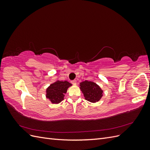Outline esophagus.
<instances>
[{"label": "esophagus", "instance_id": "esophagus-1", "mask_svg": "<svg viewBox=\"0 0 150 150\" xmlns=\"http://www.w3.org/2000/svg\"><path fill=\"white\" fill-rule=\"evenodd\" d=\"M76 83H77V81H76V80H73V81H71V83H72V84H74V85H76Z\"/></svg>", "mask_w": 150, "mask_h": 150}]
</instances>
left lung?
<instances>
[{"instance_id": "8db88e82", "label": "left lung", "mask_w": 150, "mask_h": 150, "mask_svg": "<svg viewBox=\"0 0 150 150\" xmlns=\"http://www.w3.org/2000/svg\"><path fill=\"white\" fill-rule=\"evenodd\" d=\"M79 86L86 100L91 103H96L101 99L103 91L97 84L92 81H85L80 83Z\"/></svg>"}]
</instances>
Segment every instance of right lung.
<instances>
[{
	"instance_id": "add662e5",
	"label": "right lung",
	"mask_w": 150,
	"mask_h": 150,
	"mask_svg": "<svg viewBox=\"0 0 150 150\" xmlns=\"http://www.w3.org/2000/svg\"><path fill=\"white\" fill-rule=\"evenodd\" d=\"M72 84L67 81H59L50 85L46 89V96L52 104H58L64 100V94Z\"/></svg>"
}]
</instances>
